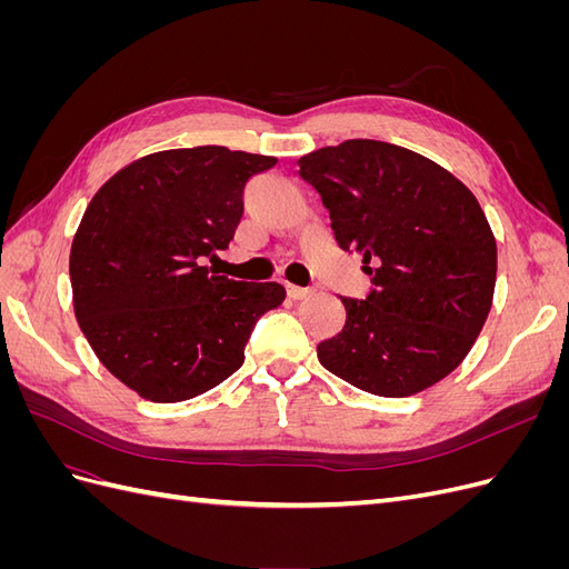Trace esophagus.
I'll return each instance as SVG.
<instances>
[{
	"mask_svg": "<svg viewBox=\"0 0 569 569\" xmlns=\"http://www.w3.org/2000/svg\"><path fill=\"white\" fill-rule=\"evenodd\" d=\"M287 295H289V299L301 301V299H306V297H311V295H313V289H311V287H297V284H287Z\"/></svg>",
	"mask_w": 569,
	"mask_h": 569,
	"instance_id": "34e87169",
	"label": "esophagus"
}]
</instances>
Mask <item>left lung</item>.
Wrapping results in <instances>:
<instances>
[{"label":"left lung","mask_w":569,"mask_h":569,"mask_svg":"<svg viewBox=\"0 0 569 569\" xmlns=\"http://www.w3.org/2000/svg\"><path fill=\"white\" fill-rule=\"evenodd\" d=\"M299 176L372 282L366 301L341 297L347 322L318 343L322 368L387 399L451 375L485 327L496 287V239L475 194L422 153L377 140L306 153Z\"/></svg>","instance_id":"1"}]
</instances>
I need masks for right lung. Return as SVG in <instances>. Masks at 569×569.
<instances>
[{"instance_id":"add662e5","label":"right lung","mask_w":569,"mask_h":569,"mask_svg":"<svg viewBox=\"0 0 569 569\" xmlns=\"http://www.w3.org/2000/svg\"><path fill=\"white\" fill-rule=\"evenodd\" d=\"M274 163L228 147L157 151L88 203L68 263L73 311L101 366L142 399L178 403L228 380L256 320L284 301L278 282L206 266L234 237L247 180Z\"/></svg>"}]
</instances>
